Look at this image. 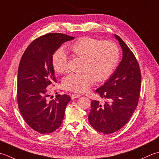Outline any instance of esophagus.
Returning a JSON list of instances; mask_svg holds the SVG:
<instances>
[{"label": "esophagus", "mask_w": 159, "mask_h": 159, "mask_svg": "<svg viewBox=\"0 0 159 159\" xmlns=\"http://www.w3.org/2000/svg\"><path fill=\"white\" fill-rule=\"evenodd\" d=\"M82 95H78V94H73L72 95H71V99H75V98H80V97H81Z\"/></svg>", "instance_id": "esophagus-1"}]
</instances>
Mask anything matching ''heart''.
<instances>
[{
	"mask_svg": "<svg viewBox=\"0 0 159 159\" xmlns=\"http://www.w3.org/2000/svg\"><path fill=\"white\" fill-rule=\"evenodd\" d=\"M69 48L75 57L83 59V72L70 73L62 81L64 89L76 93L87 91L95 80L103 82L108 80L115 71L120 57L116 43L90 37L79 39ZM52 65L57 73H65L69 70L67 55L62 48L54 53Z\"/></svg>",
	"mask_w": 159,
	"mask_h": 159,
	"instance_id": "b5f03b06",
	"label": "heart"
}]
</instances>
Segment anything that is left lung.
I'll list each match as a JSON object with an SVG mask.
<instances>
[{
  "mask_svg": "<svg viewBox=\"0 0 159 159\" xmlns=\"http://www.w3.org/2000/svg\"><path fill=\"white\" fill-rule=\"evenodd\" d=\"M115 36L122 48V60L110 79L96 90L105 102L93 100L89 115L92 127L106 134L116 132L127 124L138 105L141 90L138 61L122 39Z\"/></svg>",
  "mask_w": 159,
  "mask_h": 159,
  "instance_id": "obj_1",
  "label": "left lung"
}]
</instances>
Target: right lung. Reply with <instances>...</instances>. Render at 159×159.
Segmentation results:
<instances>
[{
  "label": "right lung",
  "mask_w": 159,
  "mask_h": 159,
  "mask_svg": "<svg viewBox=\"0 0 159 159\" xmlns=\"http://www.w3.org/2000/svg\"><path fill=\"white\" fill-rule=\"evenodd\" d=\"M73 39L74 37L60 33L42 35L26 48L19 64L18 108L29 126L40 134L51 133L60 127L71 99L68 95H57L49 100L47 87L56 82L53 55L61 44Z\"/></svg>",
  "instance_id": "1"
}]
</instances>
